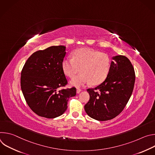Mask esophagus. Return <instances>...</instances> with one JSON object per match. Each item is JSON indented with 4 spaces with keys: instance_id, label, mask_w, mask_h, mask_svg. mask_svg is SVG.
Here are the masks:
<instances>
[{
    "instance_id": "1",
    "label": "esophagus",
    "mask_w": 155,
    "mask_h": 155,
    "mask_svg": "<svg viewBox=\"0 0 155 155\" xmlns=\"http://www.w3.org/2000/svg\"><path fill=\"white\" fill-rule=\"evenodd\" d=\"M81 91V89H80V88H77V94H79Z\"/></svg>"
}]
</instances>
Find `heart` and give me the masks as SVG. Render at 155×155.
<instances>
[{
  "mask_svg": "<svg viewBox=\"0 0 155 155\" xmlns=\"http://www.w3.org/2000/svg\"><path fill=\"white\" fill-rule=\"evenodd\" d=\"M72 58L67 56L62 62L63 72L69 78L74 77L81 69V74L70 81L71 85L81 87L91 83L97 84L107 78L111 65V60L107 54L82 48L76 50Z\"/></svg>",
  "mask_w": 155,
  "mask_h": 155,
  "instance_id": "heart-1",
  "label": "heart"
}]
</instances>
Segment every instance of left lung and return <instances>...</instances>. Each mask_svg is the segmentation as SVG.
Wrapping results in <instances>:
<instances>
[{
	"instance_id": "left-lung-1",
	"label": "left lung",
	"mask_w": 155,
	"mask_h": 155,
	"mask_svg": "<svg viewBox=\"0 0 155 155\" xmlns=\"http://www.w3.org/2000/svg\"><path fill=\"white\" fill-rule=\"evenodd\" d=\"M106 79L89 88L90 101L84 105L86 114L98 121L112 120L124 108L133 91L136 75L133 65L124 56L114 57Z\"/></svg>"
}]
</instances>
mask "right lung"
<instances>
[{
  "mask_svg": "<svg viewBox=\"0 0 155 155\" xmlns=\"http://www.w3.org/2000/svg\"><path fill=\"white\" fill-rule=\"evenodd\" d=\"M65 47L52 46L34 53L21 74V87L32 111L40 117L54 118L62 115L71 97L76 95L72 87L58 90L68 84L62 69Z\"/></svg>",
  "mask_w": 155,
  "mask_h": 155,
  "instance_id": "add662e5",
  "label": "right lung"
}]
</instances>
